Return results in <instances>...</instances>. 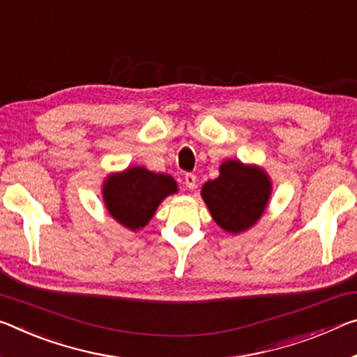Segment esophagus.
<instances>
[{
  "label": "esophagus",
  "instance_id": "obj_1",
  "mask_svg": "<svg viewBox=\"0 0 357 357\" xmlns=\"http://www.w3.org/2000/svg\"><path fill=\"white\" fill-rule=\"evenodd\" d=\"M184 179H185V188L189 190H194L197 188V176L194 173H188L184 176Z\"/></svg>",
  "mask_w": 357,
  "mask_h": 357
}]
</instances>
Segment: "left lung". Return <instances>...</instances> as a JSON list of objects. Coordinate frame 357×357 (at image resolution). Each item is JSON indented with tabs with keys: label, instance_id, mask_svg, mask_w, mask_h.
<instances>
[{
	"label": "left lung",
	"instance_id": "obj_1",
	"mask_svg": "<svg viewBox=\"0 0 357 357\" xmlns=\"http://www.w3.org/2000/svg\"><path fill=\"white\" fill-rule=\"evenodd\" d=\"M271 194L268 174L257 165L225 160L219 176L206 181L202 197L220 229L241 234L262 216Z\"/></svg>",
	"mask_w": 357,
	"mask_h": 357
}]
</instances>
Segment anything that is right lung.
I'll use <instances>...</instances> for the list:
<instances>
[{
    "mask_svg": "<svg viewBox=\"0 0 357 357\" xmlns=\"http://www.w3.org/2000/svg\"><path fill=\"white\" fill-rule=\"evenodd\" d=\"M176 192L178 184L169 174L149 172L144 167H130L105 179L103 200L119 224L137 231L148 225L157 206Z\"/></svg>",
    "mask_w": 357,
    "mask_h": 357,
    "instance_id": "1",
    "label": "right lung"
}]
</instances>
